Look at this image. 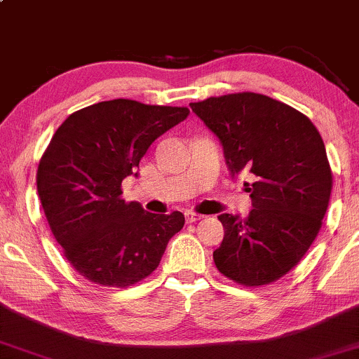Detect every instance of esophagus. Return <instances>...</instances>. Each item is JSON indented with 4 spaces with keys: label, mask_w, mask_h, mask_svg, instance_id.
Listing matches in <instances>:
<instances>
[{
    "label": "esophagus",
    "mask_w": 359,
    "mask_h": 359,
    "mask_svg": "<svg viewBox=\"0 0 359 359\" xmlns=\"http://www.w3.org/2000/svg\"><path fill=\"white\" fill-rule=\"evenodd\" d=\"M185 214V221L187 222H196V221H199V219H203V214H197V212H192V211H185L184 212Z\"/></svg>",
    "instance_id": "34e87169"
}]
</instances>
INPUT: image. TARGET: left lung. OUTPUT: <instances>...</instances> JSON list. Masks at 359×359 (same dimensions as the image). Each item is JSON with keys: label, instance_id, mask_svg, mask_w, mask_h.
Segmentation results:
<instances>
[{"label": "left lung", "instance_id": "1", "mask_svg": "<svg viewBox=\"0 0 359 359\" xmlns=\"http://www.w3.org/2000/svg\"><path fill=\"white\" fill-rule=\"evenodd\" d=\"M219 140L233 179L246 175L248 217L221 214L217 270L246 287L266 285L302 259L329 205L332 175L312 121L285 102L238 93L191 102Z\"/></svg>", "mask_w": 359, "mask_h": 359}]
</instances>
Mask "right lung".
<instances>
[{
  "label": "right lung",
  "instance_id": "add662e5",
  "mask_svg": "<svg viewBox=\"0 0 359 359\" xmlns=\"http://www.w3.org/2000/svg\"><path fill=\"white\" fill-rule=\"evenodd\" d=\"M187 116V108L113 100L76 111L55 131L36 191L53 236L82 277L128 287L158 266L184 214L125 203L121 182L137 177L148 147Z\"/></svg>",
  "mask_w": 359,
  "mask_h": 359
}]
</instances>
